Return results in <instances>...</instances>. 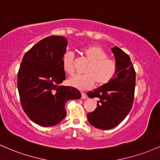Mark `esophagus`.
<instances>
[{
  "instance_id": "obj_1",
  "label": "esophagus",
  "mask_w": 160,
  "mask_h": 160,
  "mask_svg": "<svg viewBox=\"0 0 160 160\" xmlns=\"http://www.w3.org/2000/svg\"><path fill=\"white\" fill-rule=\"evenodd\" d=\"M81 95H82L81 98H82V99H85V98H87V95H86V94L85 92H81Z\"/></svg>"
}]
</instances>
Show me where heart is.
<instances>
[{
	"mask_svg": "<svg viewBox=\"0 0 160 160\" xmlns=\"http://www.w3.org/2000/svg\"><path fill=\"white\" fill-rule=\"evenodd\" d=\"M81 55L89 63L85 75H74L68 80L71 86L84 90L89 89L96 82L97 86H104L109 82L117 73V65L114 60L108 58V54L102 47L96 45L87 46L81 49ZM62 68L67 74L74 71V57L65 53L62 59Z\"/></svg>",
	"mask_w": 160,
	"mask_h": 160,
	"instance_id": "obj_1",
	"label": "heart"
}]
</instances>
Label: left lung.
Instances as JSON below:
<instances>
[{
    "label": "left lung",
    "instance_id": "obj_1",
    "mask_svg": "<svg viewBox=\"0 0 160 160\" xmlns=\"http://www.w3.org/2000/svg\"><path fill=\"white\" fill-rule=\"evenodd\" d=\"M112 52L117 65L113 78L105 85L87 93L89 98H98L97 108L88 113L89 123L100 129H111L119 125L132 108L135 88V71L129 56L118 47Z\"/></svg>",
    "mask_w": 160,
    "mask_h": 160
}]
</instances>
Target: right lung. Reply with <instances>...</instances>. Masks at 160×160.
<instances>
[{
	"mask_svg": "<svg viewBox=\"0 0 160 160\" xmlns=\"http://www.w3.org/2000/svg\"><path fill=\"white\" fill-rule=\"evenodd\" d=\"M67 45L64 37H47L22 60L17 78L20 102L28 117L40 126L59 123L66 117V102L81 98L76 88L61 85L65 80L62 59Z\"/></svg>",
	"mask_w": 160,
	"mask_h": 160,
	"instance_id": "1",
	"label": "right lung"
}]
</instances>
